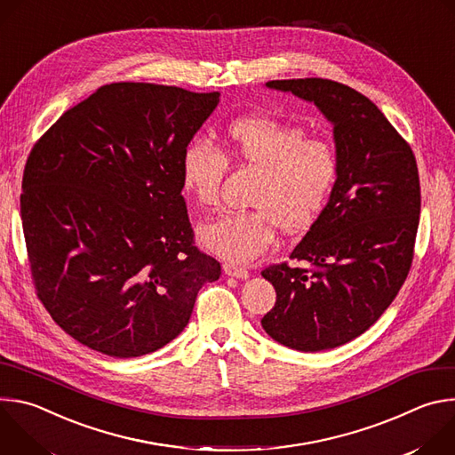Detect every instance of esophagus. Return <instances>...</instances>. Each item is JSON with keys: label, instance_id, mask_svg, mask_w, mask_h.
<instances>
[{"label": "esophagus", "instance_id": "1", "mask_svg": "<svg viewBox=\"0 0 455 455\" xmlns=\"http://www.w3.org/2000/svg\"><path fill=\"white\" fill-rule=\"evenodd\" d=\"M223 272H225L227 275L237 277V279H246V277L250 275L246 268H243V267H239V265H235V263H225V265H223Z\"/></svg>", "mask_w": 455, "mask_h": 455}]
</instances>
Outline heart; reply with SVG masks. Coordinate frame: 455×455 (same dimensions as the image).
<instances>
[{
	"label": "heart",
	"mask_w": 455,
	"mask_h": 455,
	"mask_svg": "<svg viewBox=\"0 0 455 455\" xmlns=\"http://www.w3.org/2000/svg\"><path fill=\"white\" fill-rule=\"evenodd\" d=\"M227 151L261 172L251 194L255 211L234 212L200 228L202 244L230 263H250L286 234L307 230L328 207L340 178L335 146L306 135L295 122L253 113L227 127ZM209 139L190 140L180 162L181 187L204 209H216L230 160Z\"/></svg>",
	"instance_id": "b5f03b06"
}]
</instances>
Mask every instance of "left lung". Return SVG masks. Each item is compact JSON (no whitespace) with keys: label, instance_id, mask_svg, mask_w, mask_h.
I'll list each match as a JSON object with an SVG mask.
<instances>
[{"label":"left lung","instance_id":"left-lung-1","mask_svg":"<svg viewBox=\"0 0 455 455\" xmlns=\"http://www.w3.org/2000/svg\"><path fill=\"white\" fill-rule=\"evenodd\" d=\"M267 86L315 102L333 122L340 178L333 196L288 261L261 275L277 293L265 331L297 351H323L367 331L403 286L421 211L411 144L360 92L330 79Z\"/></svg>","mask_w":455,"mask_h":455}]
</instances>
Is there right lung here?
Wrapping results in <instances>:
<instances>
[{"mask_svg":"<svg viewBox=\"0 0 455 455\" xmlns=\"http://www.w3.org/2000/svg\"><path fill=\"white\" fill-rule=\"evenodd\" d=\"M218 102V92L113 83L34 144L21 183L32 284L83 346L113 358L153 353L220 279V263L194 244L180 171Z\"/></svg>","mask_w":455,"mask_h":455,"instance_id":"1","label":"right lung"}]
</instances>
